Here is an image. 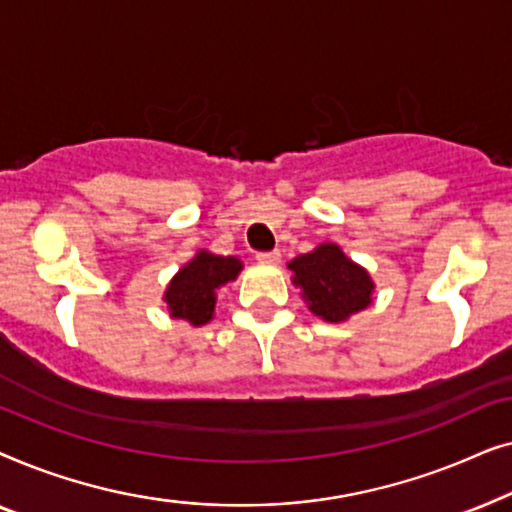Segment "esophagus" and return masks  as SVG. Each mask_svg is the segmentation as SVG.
<instances>
[{"instance_id":"1","label":"esophagus","mask_w":512,"mask_h":512,"mask_svg":"<svg viewBox=\"0 0 512 512\" xmlns=\"http://www.w3.org/2000/svg\"><path fill=\"white\" fill-rule=\"evenodd\" d=\"M256 261L277 265L279 261H282V254H279V251H258V254H256Z\"/></svg>"}]
</instances>
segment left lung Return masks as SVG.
Returning <instances> with one entry per match:
<instances>
[{
  "label": "left lung",
  "mask_w": 512,
  "mask_h": 512,
  "mask_svg": "<svg viewBox=\"0 0 512 512\" xmlns=\"http://www.w3.org/2000/svg\"><path fill=\"white\" fill-rule=\"evenodd\" d=\"M293 284L303 289L312 314L340 324L373 303V279L368 270L345 256L338 244L324 242L310 254H300L289 263Z\"/></svg>",
  "instance_id": "obj_1"
}]
</instances>
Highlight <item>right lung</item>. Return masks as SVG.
Returning <instances> with one entry per match:
<instances>
[{
    "instance_id": "right-lung-1",
    "label": "right lung",
    "mask_w": 512,
    "mask_h": 512,
    "mask_svg": "<svg viewBox=\"0 0 512 512\" xmlns=\"http://www.w3.org/2000/svg\"><path fill=\"white\" fill-rule=\"evenodd\" d=\"M242 261L235 256H216L212 251H198L167 284L163 300L170 317L184 319L191 326H205L214 319L216 291L223 284L235 282Z\"/></svg>"
}]
</instances>
